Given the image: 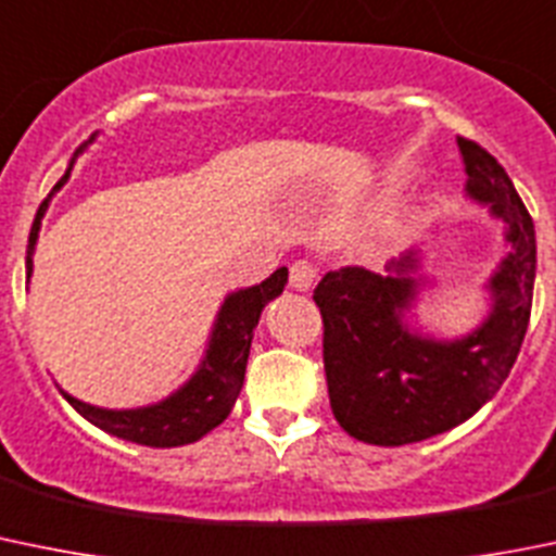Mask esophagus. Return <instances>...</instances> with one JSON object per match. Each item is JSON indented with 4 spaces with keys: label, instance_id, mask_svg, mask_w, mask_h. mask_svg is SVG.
<instances>
[{
    "label": "esophagus",
    "instance_id": "34e87169",
    "mask_svg": "<svg viewBox=\"0 0 556 556\" xmlns=\"http://www.w3.org/2000/svg\"><path fill=\"white\" fill-rule=\"evenodd\" d=\"M315 279H318V268H315L309 261H295L293 266H290V288L293 290L307 293V290L315 285Z\"/></svg>",
    "mask_w": 556,
    "mask_h": 556
}]
</instances>
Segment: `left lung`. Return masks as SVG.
I'll list each match as a JSON object with an SVG mask.
<instances>
[{
	"instance_id": "8db88e82",
	"label": "left lung",
	"mask_w": 556,
	"mask_h": 556,
	"mask_svg": "<svg viewBox=\"0 0 556 556\" xmlns=\"http://www.w3.org/2000/svg\"><path fill=\"white\" fill-rule=\"evenodd\" d=\"M458 148L466 191L505 222L510 243L489 285V320L453 342L408 334L401 318L417 299L414 252L387 277L354 266L329 271L313 293L331 412L359 442L401 447L455 428L500 392L521 351L535 288V225L500 161L466 137Z\"/></svg>"
}]
</instances>
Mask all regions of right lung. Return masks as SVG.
I'll list each match as a JSON object with an SVG mask.
<instances>
[{
  "mask_svg": "<svg viewBox=\"0 0 556 556\" xmlns=\"http://www.w3.org/2000/svg\"><path fill=\"white\" fill-rule=\"evenodd\" d=\"M71 169H74V161H71L67 173L56 180L51 191H56L65 184ZM43 211L46 202L40 205L33 230H29L27 279L33 274V249L35 241H38ZM285 282H288V268H277L261 285L227 295L219 318H216L214 337H211L202 367L191 376L186 387H180L173 397H167L159 406L131 408V412H109V408H96L90 403L76 401V397L65 395V392L62 395L81 417L90 419L96 428L106 430V433L117 435V439H126V442L144 444V447H180V444L197 442L207 430H214L216 425L225 422L227 414L232 412V403H236L238 392H241L243 372H247L254 326L261 320L263 307L271 302L274 295L282 293Z\"/></svg>",
  "mask_w": 556,
  "mask_h": 556,
  "instance_id": "right-lung-1",
  "label": "right lung"
}]
</instances>
